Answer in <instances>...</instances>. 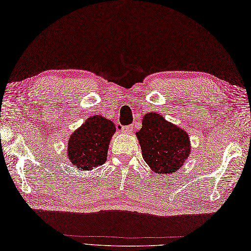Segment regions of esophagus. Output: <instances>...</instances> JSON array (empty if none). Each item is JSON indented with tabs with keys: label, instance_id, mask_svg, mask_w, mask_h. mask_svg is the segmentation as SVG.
I'll use <instances>...</instances> for the list:
<instances>
[{
	"label": "esophagus",
	"instance_id": "obj_1",
	"mask_svg": "<svg viewBox=\"0 0 251 251\" xmlns=\"http://www.w3.org/2000/svg\"><path fill=\"white\" fill-rule=\"evenodd\" d=\"M132 131V126H126L121 127V132L124 133H130Z\"/></svg>",
	"mask_w": 251,
	"mask_h": 251
}]
</instances>
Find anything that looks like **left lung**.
Masks as SVG:
<instances>
[{"label": "left lung", "mask_w": 251, "mask_h": 251, "mask_svg": "<svg viewBox=\"0 0 251 251\" xmlns=\"http://www.w3.org/2000/svg\"><path fill=\"white\" fill-rule=\"evenodd\" d=\"M136 136L145 162L157 175L175 173L191 152L187 133L165 120L160 114L145 115L143 126Z\"/></svg>", "instance_id": "left-lung-1"}]
</instances>
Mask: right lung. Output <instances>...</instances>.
Masks as SVG:
<instances>
[{
  "instance_id": "1",
  "label": "right lung",
  "mask_w": 251,
  "mask_h": 251,
  "mask_svg": "<svg viewBox=\"0 0 251 251\" xmlns=\"http://www.w3.org/2000/svg\"><path fill=\"white\" fill-rule=\"evenodd\" d=\"M116 131L111 120L95 116L72 134L68 144V157L81 170H90L104 164L109 140Z\"/></svg>"
}]
</instances>
